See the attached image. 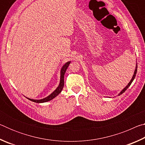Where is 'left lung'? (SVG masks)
<instances>
[{
    "mask_svg": "<svg viewBox=\"0 0 145 145\" xmlns=\"http://www.w3.org/2000/svg\"><path fill=\"white\" fill-rule=\"evenodd\" d=\"M137 64L136 63V68H135V70H134V75H133V76H132V78H131V81H130V82H129V84H127V85L125 87V88H123V89L121 91H120V93H118V96H119V95H121L122 93H123L127 89H128L130 86H131V84H132V82H133V80H134L135 77H136V73H137Z\"/></svg>",
    "mask_w": 145,
    "mask_h": 145,
    "instance_id": "obj_1",
    "label": "left lung"
}]
</instances>
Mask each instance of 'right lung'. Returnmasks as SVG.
I'll list each match as a JSON object with an SVG mask.
<instances>
[{"instance_id":"add662e5","label":"right lung","mask_w":145,"mask_h":145,"mask_svg":"<svg viewBox=\"0 0 145 145\" xmlns=\"http://www.w3.org/2000/svg\"><path fill=\"white\" fill-rule=\"evenodd\" d=\"M71 61H68V62L66 63L65 65L63 66V67L61 68V72H60V81H59V84L57 88L54 91L47 96L45 98L42 99H40V100H36V99H29V98L26 97L27 99H29L31 101H33L34 102L36 103H44V102H46L50 101V100H52L54 99L55 97H56L57 95L59 94V93L61 92V91L63 90V87H64V76H65V73L67 71V69L68 67V66L70 64Z\"/></svg>"}]
</instances>
